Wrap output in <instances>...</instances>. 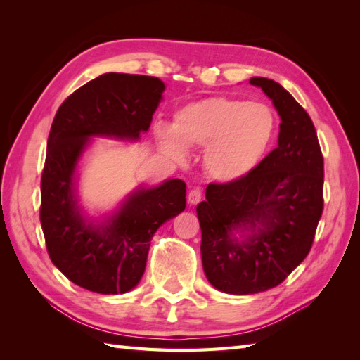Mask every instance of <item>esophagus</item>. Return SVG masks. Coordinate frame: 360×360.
Returning a JSON list of instances; mask_svg holds the SVG:
<instances>
[{"mask_svg":"<svg viewBox=\"0 0 360 360\" xmlns=\"http://www.w3.org/2000/svg\"><path fill=\"white\" fill-rule=\"evenodd\" d=\"M202 198V190L200 187H195L188 192V202L190 204H198Z\"/></svg>","mask_w":360,"mask_h":360,"instance_id":"1","label":"esophagus"}]
</instances>
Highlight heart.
<instances>
[{"instance_id": "1", "label": "heart", "mask_w": 360, "mask_h": 360, "mask_svg": "<svg viewBox=\"0 0 360 360\" xmlns=\"http://www.w3.org/2000/svg\"><path fill=\"white\" fill-rule=\"evenodd\" d=\"M275 125L277 119L267 105L218 96L182 106L172 129H159L158 136L176 158L186 156V147H204L205 172L229 182L255 168L272 142Z\"/></svg>"}]
</instances>
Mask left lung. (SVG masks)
<instances>
[{
  "label": "left lung",
  "instance_id": "obj_1",
  "mask_svg": "<svg viewBox=\"0 0 360 360\" xmlns=\"http://www.w3.org/2000/svg\"><path fill=\"white\" fill-rule=\"evenodd\" d=\"M277 108L278 147L243 178L205 190L198 204L205 277L227 294L278 286L309 254L323 212V155L309 114L277 82L250 79ZM235 228H249L244 242Z\"/></svg>",
  "mask_w": 360,
  "mask_h": 360
}]
</instances>
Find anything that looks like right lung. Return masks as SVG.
Listing matches in <instances>:
<instances>
[{"label": "right lung", "instance_id": "right-lung-1", "mask_svg": "<svg viewBox=\"0 0 360 360\" xmlns=\"http://www.w3.org/2000/svg\"><path fill=\"white\" fill-rule=\"evenodd\" d=\"M164 88L158 77L108 72L74 91L53 117L41 174L46 249L68 278L93 292L133 289L143 275L153 235L186 209V182L170 179L139 190L108 226L93 227L80 217L72 190L88 137L137 139L150 128Z\"/></svg>", "mask_w": 360, "mask_h": 360}]
</instances>
